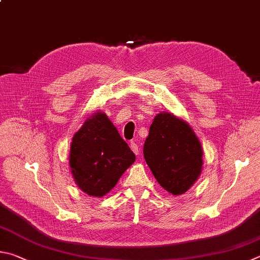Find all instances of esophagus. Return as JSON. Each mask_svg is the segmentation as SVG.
Segmentation results:
<instances>
[{
    "mask_svg": "<svg viewBox=\"0 0 260 260\" xmlns=\"http://www.w3.org/2000/svg\"><path fill=\"white\" fill-rule=\"evenodd\" d=\"M131 149H132V151H133V152L135 153V154H139L140 153V149H139V144L135 142V141H132L131 142Z\"/></svg>",
    "mask_w": 260,
    "mask_h": 260,
    "instance_id": "esophagus-1",
    "label": "esophagus"
}]
</instances>
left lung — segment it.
<instances>
[{"label": "left lung", "instance_id": "1", "mask_svg": "<svg viewBox=\"0 0 260 260\" xmlns=\"http://www.w3.org/2000/svg\"><path fill=\"white\" fill-rule=\"evenodd\" d=\"M143 154L158 183L174 196L185 193L201 173L199 140L185 121L168 112L154 117Z\"/></svg>", "mask_w": 260, "mask_h": 260}]
</instances>
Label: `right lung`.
<instances>
[{"instance_id": "add662e5", "label": "right lung", "mask_w": 260, "mask_h": 260, "mask_svg": "<svg viewBox=\"0 0 260 260\" xmlns=\"http://www.w3.org/2000/svg\"><path fill=\"white\" fill-rule=\"evenodd\" d=\"M134 161L133 151L102 112L88 118L74 135L70 169L75 182L88 196H105Z\"/></svg>"}]
</instances>
